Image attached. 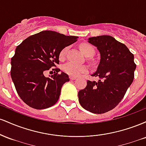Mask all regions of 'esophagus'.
Listing matches in <instances>:
<instances>
[{"mask_svg": "<svg viewBox=\"0 0 146 146\" xmlns=\"http://www.w3.org/2000/svg\"><path fill=\"white\" fill-rule=\"evenodd\" d=\"M69 78H70V80H75V79H76V78H75V77H74V76H69Z\"/></svg>", "mask_w": 146, "mask_h": 146, "instance_id": "1", "label": "esophagus"}]
</instances>
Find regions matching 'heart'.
<instances>
[{
  "instance_id": "1",
  "label": "heart",
  "mask_w": 146,
  "mask_h": 146,
  "mask_svg": "<svg viewBox=\"0 0 146 146\" xmlns=\"http://www.w3.org/2000/svg\"><path fill=\"white\" fill-rule=\"evenodd\" d=\"M67 47L64 48L60 53L59 58L60 60H64L66 56V51H67ZM80 49L82 53L85 56L88 57L89 56H93L95 53V49L91 45L87 43L82 44L80 45ZM63 71L68 75H71V76H78L82 73H86L88 71V67L85 65H80L78 64H75L72 62H68L64 64L62 66Z\"/></svg>"
}]
</instances>
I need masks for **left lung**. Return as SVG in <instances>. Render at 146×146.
<instances>
[{
  "label": "left lung",
  "mask_w": 146,
  "mask_h": 146,
  "mask_svg": "<svg viewBox=\"0 0 146 146\" xmlns=\"http://www.w3.org/2000/svg\"><path fill=\"white\" fill-rule=\"evenodd\" d=\"M96 46L100 61L91 76L99 80L87 81L86 88L78 93L79 102L84 109L102 114L113 109L123 99L134 80L136 64L134 55L124 44L110 36L88 38Z\"/></svg>",
  "instance_id": "obj_1"
}]
</instances>
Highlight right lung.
Masks as SVG:
<instances>
[{
    "label": "right lung",
    "mask_w": 146,
    "mask_h": 146,
    "mask_svg": "<svg viewBox=\"0 0 146 146\" xmlns=\"http://www.w3.org/2000/svg\"><path fill=\"white\" fill-rule=\"evenodd\" d=\"M78 36L56 31H42L28 37L16 47L11 62V77L21 100L35 109L52 106L60 98L61 88L69 81L64 72L45 76L49 68L60 62L62 50L78 40Z\"/></svg>",
    "instance_id": "obj_1"
}]
</instances>
